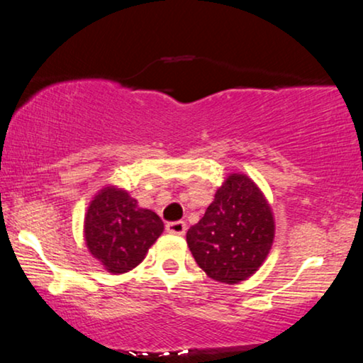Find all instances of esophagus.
<instances>
[{"instance_id":"1","label":"esophagus","mask_w":363,"mask_h":363,"mask_svg":"<svg viewBox=\"0 0 363 363\" xmlns=\"http://www.w3.org/2000/svg\"><path fill=\"white\" fill-rule=\"evenodd\" d=\"M167 231L172 235H185L186 231V223L185 221H172L167 223Z\"/></svg>"}]
</instances>
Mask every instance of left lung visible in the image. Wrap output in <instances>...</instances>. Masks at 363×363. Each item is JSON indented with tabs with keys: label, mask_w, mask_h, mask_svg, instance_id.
Returning a JSON list of instances; mask_svg holds the SVG:
<instances>
[{
	"label": "left lung",
	"mask_w": 363,
	"mask_h": 363,
	"mask_svg": "<svg viewBox=\"0 0 363 363\" xmlns=\"http://www.w3.org/2000/svg\"><path fill=\"white\" fill-rule=\"evenodd\" d=\"M274 213L264 193L245 173H230L205 216L186 233L196 264L223 284L250 279L274 241Z\"/></svg>",
	"instance_id": "8db88e82"
}]
</instances>
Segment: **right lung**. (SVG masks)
Here are the masks:
<instances>
[{"mask_svg":"<svg viewBox=\"0 0 363 363\" xmlns=\"http://www.w3.org/2000/svg\"><path fill=\"white\" fill-rule=\"evenodd\" d=\"M162 233L163 221L155 211L140 208L127 190L113 185L94 195L84 216L87 250L111 274L140 264Z\"/></svg>","mask_w":363,"mask_h":363,"instance_id":"obj_1","label":"right lung"}]
</instances>
